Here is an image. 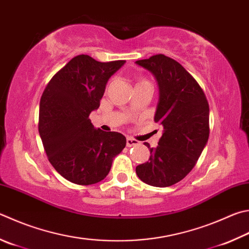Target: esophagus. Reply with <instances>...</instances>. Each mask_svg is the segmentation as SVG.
<instances>
[{
	"instance_id": "obj_1",
	"label": "esophagus",
	"mask_w": 249,
	"mask_h": 249,
	"mask_svg": "<svg viewBox=\"0 0 249 249\" xmlns=\"http://www.w3.org/2000/svg\"><path fill=\"white\" fill-rule=\"evenodd\" d=\"M139 142H137L136 139H133L130 137L126 138V144H127V147H134V146H137Z\"/></svg>"
}]
</instances>
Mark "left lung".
Returning <instances> with one entry per match:
<instances>
[{"label": "left lung", "mask_w": 249, "mask_h": 249, "mask_svg": "<svg viewBox=\"0 0 249 249\" xmlns=\"http://www.w3.org/2000/svg\"><path fill=\"white\" fill-rule=\"evenodd\" d=\"M136 64L151 71L159 86L155 122L163 126L146 163L136 166L143 183L168 187L182 180L195 166L209 138V105L196 79L173 58L157 54Z\"/></svg>", "instance_id": "1"}]
</instances>
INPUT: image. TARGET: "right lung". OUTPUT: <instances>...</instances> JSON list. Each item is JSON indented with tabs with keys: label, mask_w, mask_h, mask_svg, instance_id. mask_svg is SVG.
<instances>
[{
	"label": "right lung",
	"mask_w": 249,
	"mask_h": 249,
	"mask_svg": "<svg viewBox=\"0 0 249 249\" xmlns=\"http://www.w3.org/2000/svg\"><path fill=\"white\" fill-rule=\"evenodd\" d=\"M124 64L81 54L53 76L42 93L39 134L44 151L57 173L71 183L100 182L126 146L123 135L96 129L89 120L100 107L107 80Z\"/></svg>",
	"instance_id": "obj_1"
}]
</instances>
